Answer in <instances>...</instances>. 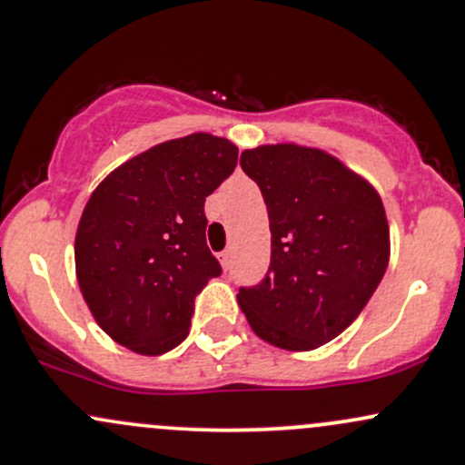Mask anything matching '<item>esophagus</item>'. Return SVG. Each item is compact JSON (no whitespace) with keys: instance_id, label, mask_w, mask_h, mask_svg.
<instances>
[{"instance_id":"1","label":"esophagus","mask_w":465,"mask_h":465,"mask_svg":"<svg viewBox=\"0 0 465 465\" xmlns=\"http://www.w3.org/2000/svg\"><path fill=\"white\" fill-rule=\"evenodd\" d=\"M218 260H221V264H223V269H229V266H232V251H223V253H218Z\"/></svg>"}]
</instances>
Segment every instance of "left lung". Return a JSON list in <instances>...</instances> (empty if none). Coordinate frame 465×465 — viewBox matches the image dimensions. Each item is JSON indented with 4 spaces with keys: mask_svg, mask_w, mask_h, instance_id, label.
Listing matches in <instances>:
<instances>
[{
    "mask_svg": "<svg viewBox=\"0 0 465 465\" xmlns=\"http://www.w3.org/2000/svg\"><path fill=\"white\" fill-rule=\"evenodd\" d=\"M244 173L262 192L271 266L238 303L275 348L328 343L371 300L389 264V223L378 192L319 148L275 143L244 151Z\"/></svg>",
    "mask_w": 465,
    "mask_h": 465,
    "instance_id": "obj_1",
    "label": "left lung"
}]
</instances>
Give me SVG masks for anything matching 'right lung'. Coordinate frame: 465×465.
<instances>
[{
	"mask_svg": "<svg viewBox=\"0 0 465 465\" xmlns=\"http://www.w3.org/2000/svg\"><path fill=\"white\" fill-rule=\"evenodd\" d=\"M236 163L238 148L225 137L192 133L129 159L89 196L76 277L115 343L157 356L188 336L196 295L223 273L207 249L205 199Z\"/></svg>",
	"mask_w": 465,
	"mask_h": 465,
	"instance_id": "obj_1",
	"label": "right lung"
}]
</instances>
